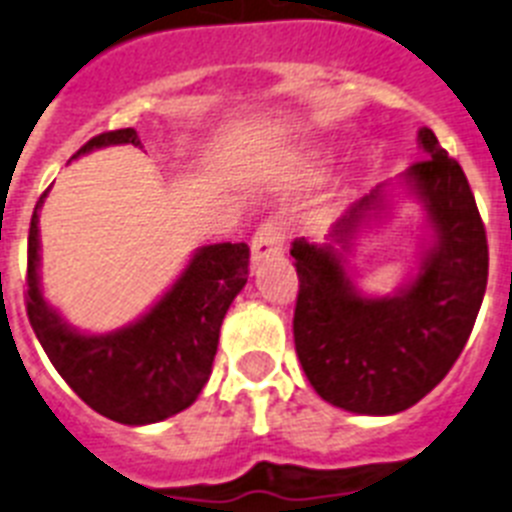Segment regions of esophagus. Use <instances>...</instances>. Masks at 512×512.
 <instances>
[{
	"instance_id": "esophagus-1",
	"label": "esophagus",
	"mask_w": 512,
	"mask_h": 512,
	"mask_svg": "<svg viewBox=\"0 0 512 512\" xmlns=\"http://www.w3.org/2000/svg\"><path fill=\"white\" fill-rule=\"evenodd\" d=\"M285 248V233H282V227H279L277 220H266L261 222V227L256 230L251 240V253H253V264L256 261H264L274 253H279Z\"/></svg>"
}]
</instances>
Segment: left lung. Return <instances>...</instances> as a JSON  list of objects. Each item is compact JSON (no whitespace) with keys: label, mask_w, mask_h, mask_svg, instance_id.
Returning a JSON list of instances; mask_svg holds the SVG:
<instances>
[{"label":"left lung","mask_w":512,"mask_h":512,"mask_svg":"<svg viewBox=\"0 0 512 512\" xmlns=\"http://www.w3.org/2000/svg\"><path fill=\"white\" fill-rule=\"evenodd\" d=\"M417 139L425 157L401 181L425 207L432 243L409 285L365 298L347 274L344 253L386 207V186L352 204L329 243L300 238L290 248L300 279L298 360L323 401L355 414L386 417L425 399L464 352L487 290V233L464 170L432 129H419Z\"/></svg>","instance_id":"obj_1"}]
</instances>
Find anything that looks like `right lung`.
<instances>
[{
	"label": "right lung",
	"mask_w": 512,
	"mask_h": 512,
	"mask_svg": "<svg viewBox=\"0 0 512 512\" xmlns=\"http://www.w3.org/2000/svg\"><path fill=\"white\" fill-rule=\"evenodd\" d=\"M111 144L139 147L137 131H103L82 144L72 160ZM46 194L30 217L25 305L51 365L90 409L121 425H152L189 409L212 373L222 318L246 285L248 246L199 248L176 285L142 318L111 334H82L43 300L38 212Z\"/></svg>",
	"instance_id": "right-lung-1"
}]
</instances>
